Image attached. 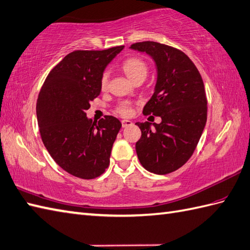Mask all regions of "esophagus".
Wrapping results in <instances>:
<instances>
[{
  "mask_svg": "<svg viewBox=\"0 0 250 250\" xmlns=\"http://www.w3.org/2000/svg\"><path fill=\"white\" fill-rule=\"evenodd\" d=\"M130 125H132V122L131 121H129V120H123V121H122V126H123V127H128Z\"/></svg>",
  "mask_w": 250,
  "mask_h": 250,
  "instance_id": "obj_1",
  "label": "esophagus"
}]
</instances>
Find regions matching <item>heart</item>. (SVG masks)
Listing matches in <instances>:
<instances>
[{"label":"heart","instance_id":"1","mask_svg":"<svg viewBox=\"0 0 250 250\" xmlns=\"http://www.w3.org/2000/svg\"><path fill=\"white\" fill-rule=\"evenodd\" d=\"M123 70L126 74V76L132 81L134 79L138 78V77H143V78H146V76L147 74V65L143 60L139 58H131V59L126 60L124 62ZM108 80H109V74L104 73L101 80V84L103 88L107 86ZM118 111L122 115H128L131 112L129 104L127 103L122 104L119 107Z\"/></svg>","mask_w":250,"mask_h":250}]
</instances>
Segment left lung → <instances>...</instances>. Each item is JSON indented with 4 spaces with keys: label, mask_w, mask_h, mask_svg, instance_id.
<instances>
[{
    "label": "left lung",
    "mask_w": 250,
    "mask_h": 250,
    "mask_svg": "<svg viewBox=\"0 0 250 250\" xmlns=\"http://www.w3.org/2000/svg\"><path fill=\"white\" fill-rule=\"evenodd\" d=\"M154 61L157 79L143 113L160 116L162 122L136 123L141 138L136 152L141 165L155 174H167L190 158L207 124L208 102L201 75L187 55L155 42L129 47Z\"/></svg>",
    "instance_id": "obj_1"
}]
</instances>
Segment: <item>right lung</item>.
<instances>
[{
	"mask_svg": "<svg viewBox=\"0 0 250 250\" xmlns=\"http://www.w3.org/2000/svg\"><path fill=\"white\" fill-rule=\"evenodd\" d=\"M124 46L77 50L50 71L38 95L36 115L43 146L61 168L80 179L103 174L122 127L112 115L93 122L85 111L102 91V76Z\"/></svg>",
	"mask_w": 250,
	"mask_h": 250,
	"instance_id": "obj_1",
	"label": "right lung"
}]
</instances>
